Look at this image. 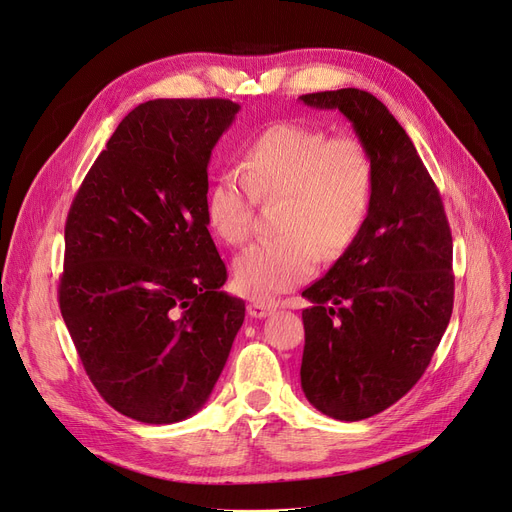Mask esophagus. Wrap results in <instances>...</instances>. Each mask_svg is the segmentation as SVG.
Masks as SVG:
<instances>
[{
  "mask_svg": "<svg viewBox=\"0 0 512 512\" xmlns=\"http://www.w3.org/2000/svg\"><path fill=\"white\" fill-rule=\"evenodd\" d=\"M276 309V305L272 301H251L249 303V314L253 318H265L268 314H272V311Z\"/></svg>",
  "mask_w": 512,
  "mask_h": 512,
  "instance_id": "34e87169",
  "label": "esophagus"
}]
</instances>
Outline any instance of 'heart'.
<instances>
[{
  "mask_svg": "<svg viewBox=\"0 0 512 512\" xmlns=\"http://www.w3.org/2000/svg\"><path fill=\"white\" fill-rule=\"evenodd\" d=\"M240 171L219 173L207 190V219L221 240L247 242L257 201L282 198L280 236L253 244L234 263L236 284L251 297L270 299L307 280L320 253L343 255L366 226L374 161L360 138L278 121L244 146Z\"/></svg>",
  "mask_w": 512,
  "mask_h": 512,
  "instance_id": "1",
  "label": "heart"
}]
</instances>
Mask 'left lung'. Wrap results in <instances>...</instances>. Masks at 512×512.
Returning <instances> with one entry per match:
<instances>
[{
	"label": "left lung",
	"mask_w": 512,
	"mask_h": 512,
	"mask_svg": "<svg viewBox=\"0 0 512 512\" xmlns=\"http://www.w3.org/2000/svg\"><path fill=\"white\" fill-rule=\"evenodd\" d=\"M339 108L374 161L360 236L303 291L301 387L337 420H362L402 399L425 374L454 307L452 232L435 182L404 127L364 90L305 94Z\"/></svg>",
	"instance_id": "left-lung-1"
}]
</instances>
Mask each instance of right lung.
Returning <instances> with one entry per match:
<instances>
[{
	"label": "right lung",
	"instance_id": "obj_1",
	"mask_svg": "<svg viewBox=\"0 0 512 512\" xmlns=\"http://www.w3.org/2000/svg\"><path fill=\"white\" fill-rule=\"evenodd\" d=\"M238 104L136 106L87 171L64 226L60 314L90 381L117 412L171 425L201 410L244 301L207 230V165Z\"/></svg>",
	"mask_w": 512,
	"mask_h": 512
}]
</instances>
